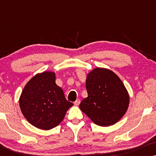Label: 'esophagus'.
Masks as SVG:
<instances>
[{"label":"esophagus","instance_id":"obj_1","mask_svg":"<svg viewBox=\"0 0 156 156\" xmlns=\"http://www.w3.org/2000/svg\"><path fill=\"white\" fill-rule=\"evenodd\" d=\"M74 105H75V106H79V105H80V99H76V101H74Z\"/></svg>","mask_w":156,"mask_h":156}]
</instances>
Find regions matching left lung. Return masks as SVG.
<instances>
[{
	"instance_id": "8db88e82",
	"label": "left lung",
	"mask_w": 156,
	"mask_h": 156,
	"mask_svg": "<svg viewBox=\"0 0 156 156\" xmlns=\"http://www.w3.org/2000/svg\"><path fill=\"white\" fill-rule=\"evenodd\" d=\"M88 97L80 108L95 124L109 126L118 122L127 112L129 94L119 76L111 69L96 67L87 74Z\"/></svg>"
}]
</instances>
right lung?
I'll return each instance as SVG.
<instances>
[{
  "instance_id": "1",
  "label": "right lung",
  "mask_w": 156,
  "mask_h": 156,
  "mask_svg": "<svg viewBox=\"0 0 156 156\" xmlns=\"http://www.w3.org/2000/svg\"><path fill=\"white\" fill-rule=\"evenodd\" d=\"M55 72L36 74L23 88L19 99L21 112L37 129L48 131L58 126L73 106L55 83Z\"/></svg>"
}]
</instances>
